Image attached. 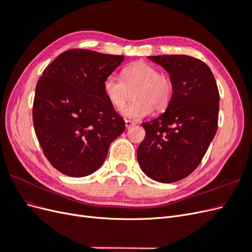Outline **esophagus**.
Here are the masks:
<instances>
[{
	"mask_svg": "<svg viewBox=\"0 0 252 252\" xmlns=\"http://www.w3.org/2000/svg\"><path fill=\"white\" fill-rule=\"evenodd\" d=\"M135 123L134 122H132V121H130V120H125V125H126V127L127 128H129V127H131V126H133Z\"/></svg>",
	"mask_w": 252,
	"mask_h": 252,
	"instance_id": "esophagus-1",
	"label": "esophagus"
}]
</instances>
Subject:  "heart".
Returning a JSON list of instances; mask_svg holds the SVG:
<instances>
[{"mask_svg": "<svg viewBox=\"0 0 252 252\" xmlns=\"http://www.w3.org/2000/svg\"><path fill=\"white\" fill-rule=\"evenodd\" d=\"M121 80L110 74L103 83L104 94L112 107L123 108L133 93L134 102L122 112L132 120L143 119L154 109L162 112L168 107L174 93L173 80L169 74L145 62H134L122 71Z\"/></svg>", "mask_w": 252, "mask_h": 252, "instance_id": "b5f03b06", "label": "heart"}]
</instances>
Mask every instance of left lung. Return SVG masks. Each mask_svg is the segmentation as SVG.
Returning <instances> with one entry per match:
<instances>
[{
    "label": "left lung",
    "instance_id": "8db88e82",
    "mask_svg": "<svg viewBox=\"0 0 252 252\" xmlns=\"http://www.w3.org/2000/svg\"><path fill=\"white\" fill-rule=\"evenodd\" d=\"M164 67L174 84L166 111L146 123L136 151L144 173L161 183L184 179L200 165L215 138L220 94L213 73L203 61L185 55L148 57Z\"/></svg>",
    "mask_w": 252,
    "mask_h": 252
}]
</instances>
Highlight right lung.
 Segmentation results:
<instances>
[{
    "label": "right lung",
    "instance_id": "add662e5",
    "mask_svg": "<svg viewBox=\"0 0 252 252\" xmlns=\"http://www.w3.org/2000/svg\"><path fill=\"white\" fill-rule=\"evenodd\" d=\"M124 56L88 49L67 50L37 81L33 100L34 131L44 156L69 177H86L100 168L125 122L106 98L105 79Z\"/></svg>",
    "mask_w": 252,
    "mask_h": 252
}]
</instances>
